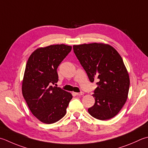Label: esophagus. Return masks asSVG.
I'll return each instance as SVG.
<instances>
[{
	"label": "esophagus",
	"instance_id": "esophagus-1",
	"mask_svg": "<svg viewBox=\"0 0 148 148\" xmlns=\"http://www.w3.org/2000/svg\"><path fill=\"white\" fill-rule=\"evenodd\" d=\"M76 95H78V96H80V95H82L84 94L83 92H77V93H75Z\"/></svg>",
	"mask_w": 148,
	"mask_h": 148
}]
</instances>
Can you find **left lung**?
<instances>
[{
	"label": "left lung",
	"instance_id": "left-lung-1",
	"mask_svg": "<svg viewBox=\"0 0 148 148\" xmlns=\"http://www.w3.org/2000/svg\"><path fill=\"white\" fill-rule=\"evenodd\" d=\"M73 49L90 82L97 81L92 95L95 104L88 113L102 121L115 117L125 104L130 88L122 58L114 47L104 43L74 45Z\"/></svg>",
	"mask_w": 148,
	"mask_h": 148
}]
</instances>
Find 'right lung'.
Listing matches in <instances>:
<instances>
[{
	"mask_svg": "<svg viewBox=\"0 0 148 148\" xmlns=\"http://www.w3.org/2000/svg\"><path fill=\"white\" fill-rule=\"evenodd\" d=\"M71 46L52 45L37 49L29 58L22 82V94L34 116L53 124L65 116L71 93L57 86V69L71 51Z\"/></svg>",
	"mask_w": 148,
	"mask_h": 148,
	"instance_id": "right-lung-1",
	"label": "right lung"
}]
</instances>
